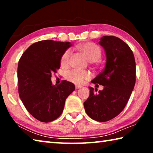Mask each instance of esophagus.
Returning <instances> with one entry per match:
<instances>
[{
    "label": "esophagus",
    "mask_w": 153,
    "mask_h": 153,
    "mask_svg": "<svg viewBox=\"0 0 153 153\" xmlns=\"http://www.w3.org/2000/svg\"><path fill=\"white\" fill-rule=\"evenodd\" d=\"M82 86H79V85H76V89H79V88H82Z\"/></svg>",
    "instance_id": "34e87169"
}]
</instances>
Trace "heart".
Masks as SVG:
<instances>
[{"label":"heart","instance_id":"1","mask_svg":"<svg viewBox=\"0 0 153 153\" xmlns=\"http://www.w3.org/2000/svg\"><path fill=\"white\" fill-rule=\"evenodd\" d=\"M79 48L90 61H97L101 56V50L97 45L92 42H86L79 45ZM71 55V49H67L64 52L61 58V64L63 66H67L69 64V57ZM91 77V74L88 71L74 69L68 71L66 74V78L76 84H82L86 80Z\"/></svg>","mask_w":153,"mask_h":153}]
</instances>
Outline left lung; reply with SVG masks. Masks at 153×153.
<instances>
[{
  "mask_svg": "<svg viewBox=\"0 0 153 153\" xmlns=\"http://www.w3.org/2000/svg\"><path fill=\"white\" fill-rule=\"evenodd\" d=\"M99 45L104 48V70L91 82L104 86L98 93L89 87L90 96L84 102L90 118L100 122L109 121L125 108L136 82V63L129 46L115 36H104Z\"/></svg>",
  "mask_w": 153,
  "mask_h": 153,
  "instance_id": "left-lung-1",
  "label": "left lung"
}]
</instances>
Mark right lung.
<instances>
[{
	"mask_svg": "<svg viewBox=\"0 0 153 153\" xmlns=\"http://www.w3.org/2000/svg\"><path fill=\"white\" fill-rule=\"evenodd\" d=\"M71 46L69 42L46 40L31 45L18 63L19 97L28 112L42 122H51L63 111L66 98L75 85L66 80L53 85L52 74L60 68L63 53Z\"/></svg>",
	"mask_w": 153,
	"mask_h": 153,
	"instance_id": "1",
	"label": "right lung"
}]
</instances>
